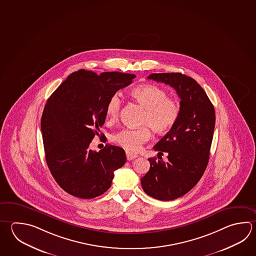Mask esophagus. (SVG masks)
Instances as JSON below:
<instances>
[{
  "mask_svg": "<svg viewBox=\"0 0 256 256\" xmlns=\"http://www.w3.org/2000/svg\"><path fill=\"white\" fill-rule=\"evenodd\" d=\"M126 160H130V161L138 158V154H132L130 152H126Z\"/></svg>",
  "mask_w": 256,
  "mask_h": 256,
  "instance_id": "esophagus-1",
  "label": "esophagus"
}]
</instances>
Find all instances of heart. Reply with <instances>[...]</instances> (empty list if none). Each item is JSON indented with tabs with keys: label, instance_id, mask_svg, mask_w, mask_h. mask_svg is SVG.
<instances>
[{
	"label": "heart",
	"instance_id": "obj_1",
	"mask_svg": "<svg viewBox=\"0 0 256 256\" xmlns=\"http://www.w3.org/2000/svg\"><path fill=\"white\" fill-rule=\"evenodd\" d=\"M130 95L145 108L141 120L145 126L138 128H123L114 133L111 140L126 150L136 152L142 144L150 140L152 133L149 125L158 134L166 133L176 125L180 115V105L176 98L168 96L164 90L156 85H140L131 90ZM121 106L120 94L114 93L106 103V114L108 120L114 122L118 120Z\"/></svg>",
	"mask_w": 256,
	"mask_h": 256
}]
</instances>
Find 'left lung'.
<instances>
[{
  "mask_svg": "<svg viewBox=\"0 0 256 256\" xmlns=\"http://www.w3.org/2000/svg\"><path fill=\"white\" fill-rule=\"evenodd\" d=\"M174 88L180 98L176 125L154 146L156 160L150 158V171L141 178L146 194L170 201L188 193L206 168L216 125V112L206 93L192 78L182 73H153L148 77ZM168 154L164 162L159 158Z\"/></svg>",
  "mask_w": 256,
  "mask_h": 256,
  "instance_id": "left-lung-1",
  "label": "left lung"
}]
</instances>
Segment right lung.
<instances>
[{
  "instance_id": "1",
  "label": "right lung",
  "mask_w": 256,
  "mask_h": 256,
  "mask_svg": "<svg viewBox=\"0 0 256 256\" xmlns=\"http://www.w3.org/2000/svg\"><path fill=\"white\" fill-rule=\"evenodd\" d=\"M136 75L80 70L48 98L40 121L45 158L54 179L68 194L82 199L102 196L111 186L114 171L126 163L125 151L90 144L106 120L108 100L128 86Z\"/></svg>"
}]
</instances>
